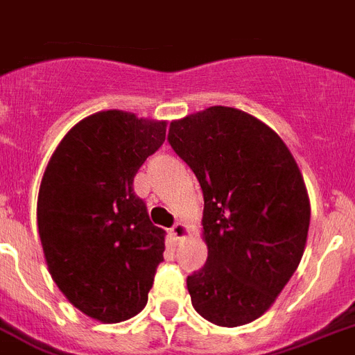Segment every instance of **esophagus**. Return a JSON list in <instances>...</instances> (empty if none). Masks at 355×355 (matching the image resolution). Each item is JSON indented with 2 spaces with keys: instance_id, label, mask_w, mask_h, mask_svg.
Instances as JSON below:
<instances>
[{
  "instance_id": "obj_1",
  "label": "esophagus",
  "mask_w": 355,
  "mask_h": 355,
  "mask_svg": "<svg viewBox=\"0 0 355 355\" xmlns=\"http://www.w3.org/2000/svg\"><path fill=\"white\" fill-rule=\"evenodd\" d=\"M169 233H171V236L175 238V240H182V238H186L187 234H189V227H187L186 223L178 222L169 229Z\"/></svg>"
}]
</instances>
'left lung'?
I'll return each instance as SVG.
<instances>
[{
	"mask_svg": "<svg viewBox=\"0 0 355 355\" xmlns=\"http://www.w3.org/2000/svg\"><path fill=\"white\" fill-rule=\"evenodd\" d=\"M168 141L204 193L207 261L187 276L193 306L218 327L251 323L302 261L311 223L302 171L272 128L229 106L173 121Z\"/></svg>",
	"mask_w": 355,
	"mask_h": 355,
	"instance_id": "8db88e82",
	"label": "left lung"
}]
</instances>
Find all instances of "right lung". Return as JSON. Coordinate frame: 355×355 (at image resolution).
I'll return each instance as SVG.
<instances>
[{"label":"right lung","mask_w":355,"mask_h":355,"mask_svg":"<svg viewBox=\"0 0 355 355\" xmlns=\"http://www.w3.org/2000/svg\"><path fill=\"white\" fill-rule=\"evenodd\" d=\"M166 121L106 110L62 137L37 196L49 272L71 305L101 323H121L148 303L164 260V231L133 193V177L162 146Z\"/></svg>","instance_id":"right-lung-1"}]
</instances>
